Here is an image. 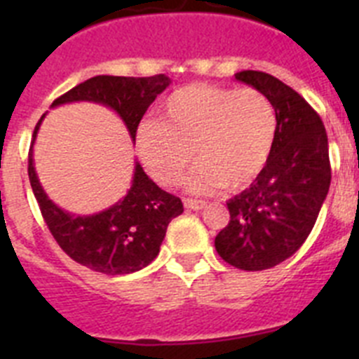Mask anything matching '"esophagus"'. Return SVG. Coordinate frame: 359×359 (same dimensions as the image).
<instances>
[{"instance_id": "obj_1", "label": "esophagus", "mask_w": 359, "mask_h": 359, "mask_svg": "<svg viewBox=\"0 0 359 359\" xmlns=\"http://www.w3.org/2000/svg\"><path fill=\"white\" fill-rule=\"evenodd\" d=\"M183 205H185V208H189V210H201V208L205 207V201H196V199H185V201H183Z\"/></svg>"}]
</instances>
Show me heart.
Instances as JSON below:
<instances>
[{
  "label": "heart",
  "mask_w": 359,
  "mask_h": 359,
  "mask_svg": "<svg viewBox=\"0 0 359 359\" xmlns=\"http://www.w3.org/2000/svg\"><path fill=\"white\" fill-rule=\"evenodd\" d=\"M275 133L277 115L261 91L189 84L161 102L160 120L138 126L136 151L161 185H176L194 154L189 190H239L264 169Z\"/></svg>",
  "instance_id": "heart-1"
}]
</instances>
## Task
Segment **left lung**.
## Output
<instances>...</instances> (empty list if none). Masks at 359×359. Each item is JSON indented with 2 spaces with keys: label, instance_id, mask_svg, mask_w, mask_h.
<instances>
[{
  "label": "left lung",
  "instance_id": "left-lung-1",
  "mask_svg": "<svg viewBox=\"0 0 359 359\" xmlns=\"http://www.w3.org/2000/svg\"><path fill=\"white\" fill-rule=\"evenodd\" d=\"M236 79L268 97L277 133L255 182L226 201L230 223L215 250L228 264L261 271L290 259L315 226L331 185L327 133L318 113L273 75L244 69Z\"/></svg>",
  "mask_w": 359,
  "mask_h": 359
}]
</instances>
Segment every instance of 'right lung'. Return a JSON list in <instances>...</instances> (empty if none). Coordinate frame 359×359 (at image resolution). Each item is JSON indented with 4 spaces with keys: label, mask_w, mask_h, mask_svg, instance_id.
Returning a JSON list of instances; mask_svg holds the SVG:
<instances>
[{
    "label": "right lung",
    "mask_w": 359,
    "mask_h": 359,
    "mask_svg": "<svg viewBox=\"0 0 359 359\" xmlns=\"http://www.w3.org/2000/svg\"><path fill=\"white\" fill-rule=\"evenodd\" d=\"M169 84L167 75H97L53 100L52 107L72 102H95L109 107L122 118L135 142L142 116ZM44 115L34 129V140L28 152V177L53 239L73 261L98 273H135L151 264L160 253L169 223L183 214L182 199L161 190L145 174L142 165L135 161L131 187L115 205L91 215L62 210L44 192L34 165V142Z\"/></svg>",
    "instance_id": "right-lung-1"
}]
</instances>
